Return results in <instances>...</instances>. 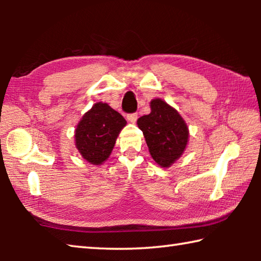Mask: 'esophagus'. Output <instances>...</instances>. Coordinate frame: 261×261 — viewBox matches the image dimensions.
I'll return each instance as SVG.
<instances>
[{
  "instance_id": "34e87169",
  "label": "esophagus",
  "mask_w": 261,
  "mask_h": 261,
  "mask_svg": "<svg viewBox=\"0 0 261 261\" xmlns=\"http://www.w3.org/2000/svg\"><path fill=\"white\" fill-rule=\"evenodd\" d=\"M126 118H127V121H129L130 123H136L137 118H138V115H137L136 113L135 114H129L126 116Z\"/></svg>"
}]
</instances>
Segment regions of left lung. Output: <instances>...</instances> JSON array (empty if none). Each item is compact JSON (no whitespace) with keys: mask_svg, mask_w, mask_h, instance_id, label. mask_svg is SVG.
I'll return each mask as SVG.
<instances>
[{"mask_svg":"<svg viewBox=\"0 0 261 261\" xmlns=\"http://www.w3.org/2000/svg\"><path fill=\"white\" fill-rule=\"evenodd\" d=\"M151 113L138 118L153 160L162 168H169L183 155L189 143V127L179 113L162 99L151 102Z\"/></svg>","mask_w":261,"mask_h":261,"instance_id":"obj_1","label":"left lung"}]
</instances>
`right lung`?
I'll return each mask as SVG.
<instances>
[{"label": "right lung", "mask_w": 261, "mask_h": 261, "mask_svg": "<svg viewBox=\"0 0 261 261\" xmlns=\"http://www.w3.org/2000/svg\"><path fill=\"white\" fill-rule=\"evenodd\" d=\"M126 121L108 103L96 102L74 129V145L83 159L94 166L107 161Z\"/></svg>", "instance_id": "right-lung-1"}]
</instances>
